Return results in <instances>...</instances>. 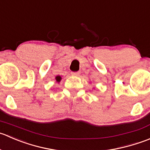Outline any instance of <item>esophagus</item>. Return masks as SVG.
<instances>
[{
	"label": "esophagus",
	"mask_w": 150,
	"mask_h": 150,
	"mask_svg": "<svg viewBox=\"0 0 150 150\" xmlns=\"http://www.w3.org/2000/svg\"><path fill=\"white\" fill-rule=\"evenodd\" d=\"M71 75L74 76H78L79 75V72H71Z\"/></svg>",
	"instance_id": "obj_1"
}]
</instances>
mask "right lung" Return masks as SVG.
<instances>
[{
    "label": "right lung",
    "mask_w": 150,
    "mask_h": 150,
    "mask_svg": "<svg viewBox=\"0 0 150 150\" xmlns=\"http://www.w3.org/2000/svg\"><path fill=\"white\" fill-rule=\"evenodd\" d=\"M55 79H56V81H57V82H60V80L62 79V78L60 76H57L55 77Z\"/></svg>",
    "instance_id": "add662e5"
}]
</instances>
